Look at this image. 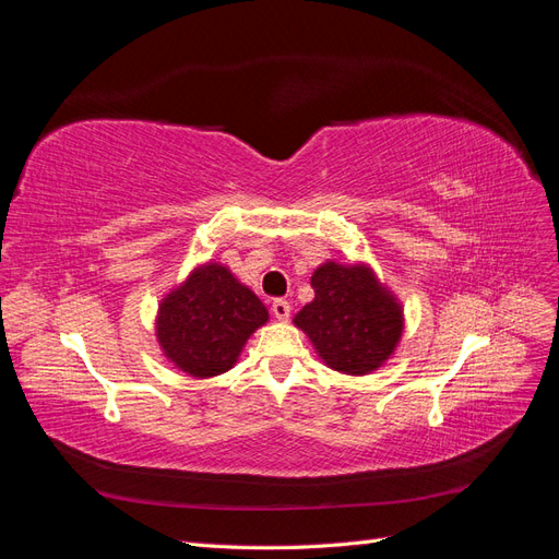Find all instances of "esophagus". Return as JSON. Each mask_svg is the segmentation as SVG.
Returning a JSON list of instances; mask_svg holds the SVG:
<instances>
[{"mask_svg": "<svg viewBox=\"0 0 559 559\" xmlns=\"http://www.w3.org/2000/svg\"><path fill=\"white\" fill-rule=\"evenodd\" d=\"M273 314L280 319V321H286V319H289V314H292V306H289V302H286V300H275L273 302Z\"/></svg>", "mask_w": 559, "mask_h": 559, "instance_id": "esophagus-1", "label": "esophagus"}]
</instances>
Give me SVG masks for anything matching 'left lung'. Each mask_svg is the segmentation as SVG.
<instances>
[{
  "mask_svg": "<svg viewBox=\"0 0 559 559\" xmlns=\"http://www.w3.org/2000/svg\"><path fill=\"white\" fill-rule=\"evenodd\" d=\"M314 298L294 324L310 337L321 364L343 376L376 373L401 343V300L366 261H324L312 277Z\"/></svg>",
  "mask_w": 559,
  "mask_h": 559,
  "instance_id": "8db88e82",
  "label": "left lung"
}]
</instances>
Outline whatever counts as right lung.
Masks as SVG:
<instances>
[{"instance_id": "1", "label": "right lung", "mask_w": 559, "mask_h": 559, "mask_svg": "<svg viewBox=\"0 0 559 559\" xmlns=\"http://www.w3.org/2000/svg\"><path fill=\"white\" fill-rule=\"evenodd\" d=\"M267 319L261 298L228 265L205 261L160 298L156 341L181 373L207 380L238 364L251 333Z\"/></svg>"}]
</instances>
